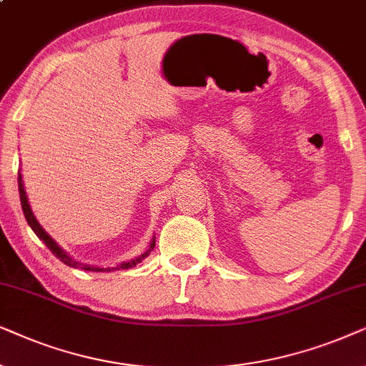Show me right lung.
<instances>
[{
  "mask_svg": "<svg viewBox=\"0 0 366 366\" xmlns=\"http://www.w3.org/2000/svg\"><path fill=\"white\" fill-rule=\"evenodd\" d=\"M18 191H19V201H21V207H23V214H24V217H26V221H28V224H30V227L33 229V231H35V234L38 237H40V239L45 242V246L48 247V249H50L53 254H55L58 259H60L61 262H65L66 266H71V267H81V269H85V271H110V267H107V269H104V267H95V266H86V264H80V262H76L75 259H71L70 256L66 254L65 251L61 249V247H58V244L55 241L51 239L50 236H48V234L43 231V227L40 226V224H38V221L35 219V216H33V212H31V209H30V204H28V199H26V192H24V187H23V179H21V174H18ZM154 246H155V241H152V244H150V247H149V251H145L142 256H139L137 259H132V261H129V262H122L120 266H117L115 269H129V267H132V266H135L137 264V262H140L142 259H145V257L149 256V252L154 249Z\"/></svg>",
  "mask_w": 366,
  "mask_h": 366,
  "instance_id": "1",
  "label": "right lung"
}]
</instances>
